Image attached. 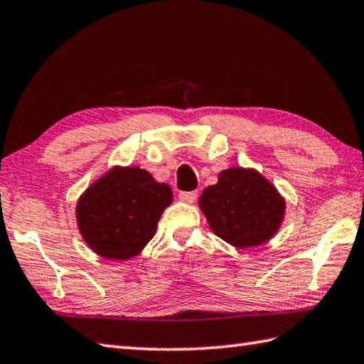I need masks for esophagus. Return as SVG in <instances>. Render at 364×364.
Segmentation results:
<instances>
[{
  "label": "esophagus",
  "instance_id": "obj_1",
  "mask_svg": "<svg viewBox=\"0 0 364 364\" xmlns=\"http://www.w3.org/2000/svg\"><path fill=\"white\" fill-rule=\"evenodd\" d=\"M197 191H191V192H181L180 194V200L184 203H194L197 198Z\"/></svg>",
  "mask_w": 364,
  "mask_h": 364
}]
</instances>
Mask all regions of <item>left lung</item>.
Segmentation results:
<instances>
[{
    "instance_id": "obj_1",
    "label": "left lung",
    "mask_w": 364,
    "mask_h": 364,
    "mask_svg": "<svg viewBox=\"0 0 364 364\" xmlns=\"http://www.w3.org/2000/svg\"><path fill=\"white\" fill-rule=\"evenodd\" d=\"M198 206L211 232L233 247L268 243L286 218V198L252 167H229L205 188Z\"/></svg>"
}]
</instances>
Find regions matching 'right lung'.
<instances>
[{"label": "right lung", "instance_id": "obj_1", "mask_svg": "<svg viewBox=\"0 0 364 364\" xmlns=\"http://www.w3.org/2000/svg\"><path fill=\"white\" fill-rule=\"evenodd\" d=\"M172 200L168 184L156 181L148 170L113 166L78 197L77 229L99 257L129 260L154 237Z\"/></svg>", "mask_w": 364, "mask_h": 364}]
</instances>
